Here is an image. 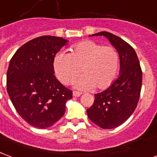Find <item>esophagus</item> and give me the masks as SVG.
Segmentation results:
<instances>
[{
  "label": "esophagus",
  "mask_w": 157,
  "mask_h": 157,
  "mask_svg": "<svg viewBox=\"0 0 157 157\" xmlns=\"http://www.w3.org/2000/svg\"><path fill=\"white\" fill-rule=\"evenodd\" d=\"M82 95V93L80 92V91H73V96H75V97H78Z\"/></svg>",
  "instance_id": "1"
}]
</instances>
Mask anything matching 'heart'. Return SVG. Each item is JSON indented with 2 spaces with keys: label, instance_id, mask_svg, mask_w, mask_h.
Masks as SVG:
<instances>
[{
  "label": "heart",
  "instance_id": "b5f03b06",
  "mask_svg": "<svg viewBox=\"0 0 157 157\" xmlns=\"http://www.w3.org/2000/svg\"><path fill=\"white\" fill-rule=\"evenodd\" d=\"M56 75L64 85H69L81 72L75 87L104 90L117 78L120 68V56L116 48L102 46L93 40H84L70 48L69 54L60 52L53 61Z\"/></svg>",
  "mask_w": 157,
  "mask_h": 157
}]
</instances>
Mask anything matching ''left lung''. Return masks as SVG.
<instances>
[{
  "label": "left lung",
  "instance_id": "8db88e82",
  "mask_svg": "<svg viewBox=\"0 0 157 157\" xmlns=\"http://www.w3.org/2000/svg\"><path fill=\"white\" fill-rule=\"evenodd\" d=\"M91 36H104L120 56V76L106 90L95 95V101L86 110L92 122L103 129L121 126L134 112L140 98L142 71L137 55L121 38L101 31Z\"/></svg>",
  "mask_w": 157,
  "mask_h": 157
}]
</instances>
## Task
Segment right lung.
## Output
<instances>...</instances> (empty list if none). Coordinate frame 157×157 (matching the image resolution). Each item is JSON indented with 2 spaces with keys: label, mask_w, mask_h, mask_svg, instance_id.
I'll return each instance as SVG.
<instances>
[{
  "label": "right lung",
  "mask_w": 157,
  "mask_h": 157,
  "mask_svg": "<svg viewBox=\"0 0 157 157\" xmlns=\"http://www.w3.org/2000/svg\"><path fill=\"white\" fill-rule=\"evenodd\" d=\"M68 40L43 36L29 40L10 59L6 74L8 95L18 114L31 126L46 129L63 117L72 90L54 75L56 54Z\"/></svg>",
  "instance_id": "right-lung-1"
}]
</instances>
